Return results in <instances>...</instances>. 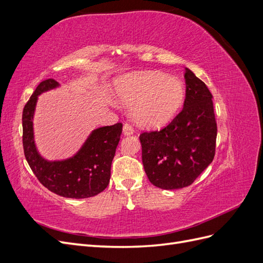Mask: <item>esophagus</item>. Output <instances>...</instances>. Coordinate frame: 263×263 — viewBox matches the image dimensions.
<instances>
[{
  "mask_svg": "<svg viewBox=\"0 0 263 263\" xmlns=\"http://www.w3.org/2000/svg\"><path fill=\"white\" fill-rule=\"evenodd\" d=\"M123 132L125 135H132L134 133V127L129 123H125L123 126Z\"/></svg>",
  "mask_w": 263,
  "mask_h": 263,
  "instance_id": "34e87169",
  "label": "esophagus"
}]
</instances>
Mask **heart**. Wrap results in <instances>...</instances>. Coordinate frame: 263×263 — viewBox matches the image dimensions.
<instances>
[{
	"instance_id": "obj_1",
	"label": "heart",
	"mask_w": 263,
	"mask_h": 263,
	"mask_svg": "<svg viewBox=\"0 0 263 263\" xmlns=\"http://www.w3.org/2000/svg\"><path fill=\"white\" fill-rule=\"evenodd\" d=\"M117 97L133 105L132 115L139 125L160 127L174 117L185 98L184 85L162 72H144L124 78Z\"/></svg>"
}]
</instances>
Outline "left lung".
I'll return each mask as SVG.
<instances>
[{
	"label": "left lung",
	"mask_w": 263,
	"mask_h": 263,
	"mask_svg": "<svg viewBox=\"0 0 263 263\" xmlns=\"http://www.w3.org/2000/svg\"><path fill=\"white\" fill-rule=\"evenodd\" d=\"M185 100L181 112L160 130L140 134L142 164L157 187L177 190L192 184L213 161L217 124L213 95L185 68Z\"/></svg>",
	"instance_id": "obj_1"
}]
</instances>
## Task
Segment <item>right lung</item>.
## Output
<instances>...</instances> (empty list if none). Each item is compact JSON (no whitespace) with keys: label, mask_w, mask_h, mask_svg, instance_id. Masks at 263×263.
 <instances>
[{"label":"right lung","mask_w":263,"mask_h":263,"mask_svg":"<svg viewBox=\"0 0 263 263\" xmlns=\"http://www.w3.org/2000/svg\"><path fill=\"white\" fill-rule=\"evenodd\" d=\"M53 79L38 84L23 109L24 155L38 181L52 193L69 198H86L101 193L109 183L110 165L121 139L123 124L95 129L79 153L63 161H47L38 155L33 133V115L41 93L58 86Z\"/></svg>","instance_id":"obj_1"}]
</instances>
